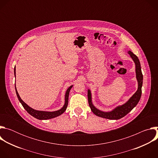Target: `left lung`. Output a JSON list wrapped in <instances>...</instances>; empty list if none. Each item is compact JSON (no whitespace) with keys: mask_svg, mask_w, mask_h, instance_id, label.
<instances>
[{"mask_svg":"<svg viewBox=\"0 0 158 158\" xmlns=\"http://www.w3.org/2000/svg\"><path fill=\"white\" fill-rule=\"evenodd\" d=\"M127 52L130 55L131 57L133 59L135 63V65H136V78L138 82V88L137 91L133 94V96L127 101V102H126L123 105L118 106L117 107H116L114 109H113L110 112H103L98 109L96 107L94 106V105L92 103L91 91H90L89 89H88L87 97H88L89 105L90 107H91V109L93 113L99 117H101V118L108 119H112V120L119 119L123 118L124 116H125L126 114H127L129 112L138 104V103L140 100L141 94H142L141 88L143 85V80L141 64L138 57L136 55L134 54L130 51H128Z\"/></svg>","mask_w":158,"mask_h":158,"instance_id":"obj_1","label":"left lung"}]
</instances>
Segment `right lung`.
I'll list each match as a JSON object with an SVG mask.
<instances>
[{
  "instance_id": "add662e5",
  "label": "right lung",
  "mask_w": 158,
  "mask_h": 158,
  "mask_svg": "<svg viewBox=\"0 0 158 158\" xmlns=\"http://www.w3.org/2000/svg\"><path fill=\"white\" fill-rule=\"evenodd\" d=\"M14 74H15V67L14 68ZM73 85L70 86L68 89H67V91L65 93V104L64 105V106L59 110H56V111H54V112H48V111H42V110H35L32 108H31V107H29L27 104H26L21 99V98H20L18 92L16 89V87L15 85V92H16V94L18 98V99L19 100L20 102L22 104V106L24 107V108L27 110V112L29 114H31L32 116L34 117L35 118L37 119H40V120H46V119H52L54 118H56L57 116H59L60 115H61L62 113L65 112V110L67 109V105H68V99H69V92L70 90L71 89Z\"/></svg>"
}]
</instances>
